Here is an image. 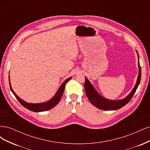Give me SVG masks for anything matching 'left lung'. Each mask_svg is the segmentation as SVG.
<instances>
[{
    "label": "left lung",
    "mask_w": 150,
    "mask_h": 150,
    "mask_svg": "<svg viewBox=\"0 0 150 150\" xmlns=\"http://www.w3.org/2000/svg\"><path fill=\"white\" fill-rule=\"evenodd\" d=\"M136 52L137 53L138 58L139 72L138 78L137 83H136L133 90L131 91V93L125 98L122 99H119V100H111V99H108L104 98L97 91L96 89L94 88V86L91 83V82L88 79V78H85L84 89L86 96H87L89 101L94 106H96V108L102 110L112 111L118 110V109L123 107L127 103H129V101L133 96V95L134 94L136 91H137L138 87L141 80V76H142V70H141V67L139 62V54L137 50H136Z\"/></svg>",
    "instance_id": "left-lung-1"
}]
</instances>
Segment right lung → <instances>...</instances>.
Masks as SVG:
<instances>
[{"label": "right lung", "mask_w": 150, "mask_h": 150, "mask_svg": "<svg viewBox=\"0 0 150 150\" xmlns=\"http://www.w3.org/2000/svg\"><path fill=\"white\" fill-rule=\"evenodd\" d=\"M71 78H72V77H70V78H67V79L65 80V81H64V82L61 84L60 87L59 88L58 90L57 91V92L56 93L55 95H54V96L51 99H49V101H47L46 102L40 103H27L25 101L22 100V99L18 96L15 93V92L13 91V89L12 88V86H11V84L9 76H8V81H9V86H10V88H11V91L12 92V93L16 96L17 100L20 102V103L22 104V106L28 109V110H30L32 111L42 112V111H47V110H50V109L54 108L59 102V101L61 100V99L62 98V94H63V93H64L66 84L70 79H71Z\"/></svg>", "instance_id": "obj_1"}]
</instances>
